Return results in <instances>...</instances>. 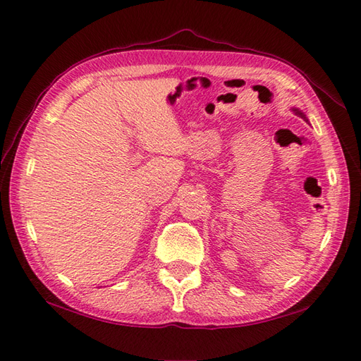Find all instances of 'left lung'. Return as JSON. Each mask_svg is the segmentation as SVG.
<instances>
[{"label": "left lung", "mask_w": 361, "mask_h": 361, "mask_svg": "<svg viewBox=\"0 0 361 361\" xmlns=\"http://www.w3.org/2000/svg\"><path fill=\"white\" fill-rule=\"evenodd\" d=\"M295 111H296V113H298V114H301V116H302V118H305V116H304V114H302V113H301V111H299V110H295Z\"/></svg>", "instance_id": "1"}]
</instances>
